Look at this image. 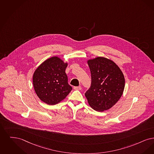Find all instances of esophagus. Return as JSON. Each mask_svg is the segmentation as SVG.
I'll use <instances>...</instances> for the list:
<instances>
[{
  "label": "esophagus",
  "mask_w": 154,
  "mask_h": 154,
  "mask_svg": "<svg viewBox=\"0 0 154 154\" xmlns=\"http://www.w3.org/2000/svg\"><path fill=\"white\" fill-rule=\"evenodd\" d=\"M74 88L76 90H80L82 89V87L81 86H75L74 87Z\"/></svg>",
  "instance_id": "1"
}]
</instances>
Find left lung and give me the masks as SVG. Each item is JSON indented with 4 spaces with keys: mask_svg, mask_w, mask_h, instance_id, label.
<instances>
[{
    "mask_svg": "<svg viewBox=\"0 0 154 154\" xmlns=\"http://www.w3.org/2000/svg\"><path fill=\"white\" fill-rule=\"evenodd\" d=\"M91 84L85 93L89 105L97 112H103L120 100L125 87V78L119 67L112 60L97 57L87 61Z\"/></svg>",
    "mask_w": 154,
    "mask_h": 154,
    "instance_id": "1",
    "label": "left lung"
}]
</instances>
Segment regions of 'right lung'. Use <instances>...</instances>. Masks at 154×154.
Instances as JSON below:
<instances>
[{
	"instance_id": "1",
	"label": "right lung",
	"mask_w": 154,
	"mask_h": 154,
	"mask_svg": "<svg viewBox=\"0 0 154 154\" xmlns=\"http://www.w3.org/2000/svg\"><path fill=\"white\" fill-rule=\"evenodd\" d=\"M68 66L57 56L44 61L34 72V88L38 98L50 105L66 98L72 90L68 83L66 69Z\"/></svg>"
}]
</instances>
